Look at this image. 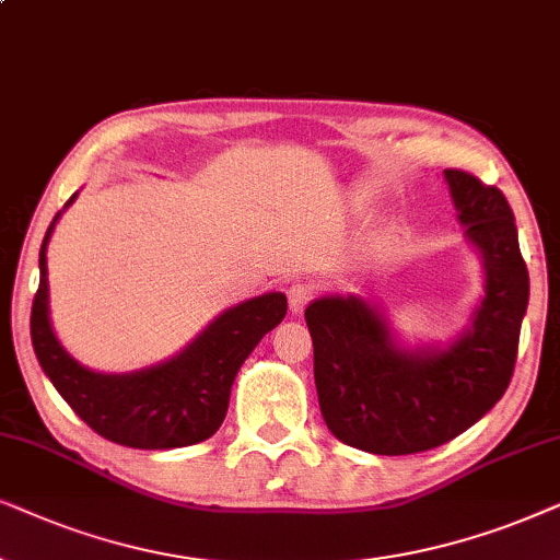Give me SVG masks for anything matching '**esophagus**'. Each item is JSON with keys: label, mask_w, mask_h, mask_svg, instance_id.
<instances>
[{"label": "esophagus", "mask_w": 560, "mask_h": 560, "mask_svg": "<svg viewBox=\"0 0 560 560\" xmlns=\"http://www.w3.org/2000/svg\"><path fill=\"white\" fill-rule=\"evenodd\" d=\"M287 296H289V310H292V315H302L304 307H307L310 300H312V289L310 284H292L287 289Z\"/></svg>", "instance_id": "34e87169"}]
</instances>
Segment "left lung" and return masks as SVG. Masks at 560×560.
<instances>
[{"instance_id":"obj_1","label":"left lung","mask_w":560,"mask_h":560,"mask_svg":"<svg viewBox=\"0 0 560 560\" xmlns=\"http://www.w3.org/2000/svg\"><path fill=\"white\" fill-rule=\"evenodd\" d=\"M445 182L487 268L481 307L451 348H397L384 317L358 296H323L304 310L319 412L350 448L376 456L438 448L479 422L512 382L530 296L512 207L468 171L445 168Z\"/></svg>"}]
</instances>
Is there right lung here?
Segmentation results:
<instances>
[{
    "instance_id": "add662e5",
    "label": "right lung",
    "mask_w": 560,
    "mask_h": 560,
    "mask_svg": "<svg viewBox=\"0 0 560 560\" xmlns=\"http://www.w3.org/2000/svg\"><path fill=\"white\" fill-rule=\"evenodd\" d=\"M73 199L77 194L69 205ZM56 220L40 245V284L30 315V338L58 394L96 435L128 448H184L212 438L228 415L237 369L258 340L284 319L287 296L271 292L222 312L184 353L161 366L136 374H94L79 366L50 330L46 245Z\"/></svg>"
}]
</instances>
